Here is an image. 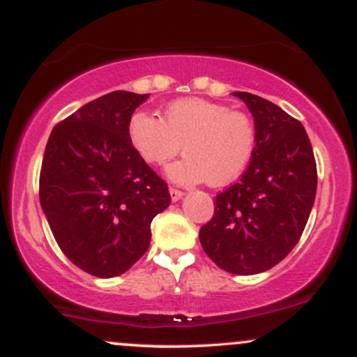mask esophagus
Here are the masks:
<instances>
[{"instance_id": "1", "label": "esophagus", "mask_w": 357, "mask_h": 357, "mask_svg": "<svg viewBox=\"0 0 357 357\" xmlns=\"http://www.w3.org/2000/svg\"><path fill=\"white\" fill-rule=\"evenodd\" d=\"M169 195H171V199H173V202H178V199L183 198L184 192L181 190H178V188H169Z\"/></svg>"}]
</instances>
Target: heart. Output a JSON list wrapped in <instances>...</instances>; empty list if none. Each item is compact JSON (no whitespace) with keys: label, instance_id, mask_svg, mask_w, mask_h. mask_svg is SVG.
<instances>
[{"label":"heart","instance_id":"heart-1","mask_svg":"<svg viewBox=\"0 0 357 357\" xmlns=\"http://www.w3.org/2000/svg\"><path fill=\"white\" fill-rule=\"evenodd\" d=\"M127 136L139 158L162 166L183 147L184 158L167 167L176 183L227 186L247 171L257 151V126L248 114L220 102L186 97L171 102L158 119L134 112Z\"/></svg>","mask_w":357,"mask_h":357}]
</instances>
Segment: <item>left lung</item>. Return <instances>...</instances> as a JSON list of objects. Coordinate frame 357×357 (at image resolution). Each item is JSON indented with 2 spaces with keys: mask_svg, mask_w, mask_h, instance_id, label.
Here are the masks:
<instances>
[{
  "mask_svg": "<svg viewBox=\"0 0 357 357\" xmlns=\"http://www.w3.org/2000/svg\"><path fill=\"white\" fill-rule=\"evenodd\" d=\"M247 104L258 142L238 183L215 198L199 241L220 268L253 275L275 267L301 240L317 191V166L304 126L272 102L233 92Z\"/></svg>",
  "mask_w": 357,
  "mask_h": 357,
  "instance_id": "8db88e82",
  "label": "left lung"
}]
</instances>
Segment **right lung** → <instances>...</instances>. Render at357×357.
<instances>
[{
    "label": "right lung",
    "instance_id": "add662e5",
    "mask_svg": "<svg viewBox=\"0 0 357 357\" xmlns=\"http://www.w3.org/2000/svg\"><path fill=\"white\" fill-rule=\"evenodd\" d=\"M147 93L89 102L53 127L40 173V203L56 243L93 277L129 270L149 248L151 221L171 203L167 184L139 158L127 124Z\"/></svg>",
    "mask_w": 357,
    "mask_h": 357
}]
</instances>
